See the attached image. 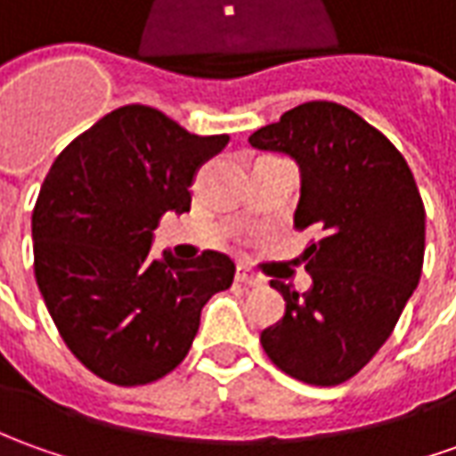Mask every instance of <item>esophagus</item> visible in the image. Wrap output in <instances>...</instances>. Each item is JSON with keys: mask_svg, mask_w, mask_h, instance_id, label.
Returning <instances> with one entry per match:
<instances>
[{"mask_svg": "<svg viewBox=\"0 0 456 456\" xmlns=\"http://www.w3.org/2000/svg\"><path fill=\"white\" fill-rule=\"evenodd\" d=\"M234 280L240 281V284H244V287H262V284H265V280H262L259 274H254V272H249V269L244 267L237 269Z\"/></svg>", "mask_w": 456, "mask_h": 456, "instance_id": "1", "label": "esophagus"}]
</instances>
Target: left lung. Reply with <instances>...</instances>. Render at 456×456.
I'll return each instance as SVG.
<instances>
[{
    "mask_svg": "<svg viewBox=\"0 0 456 456\" xmlns=\"http://www.w3.org/2000/svg\"><path fill=\"white\" fill-rule=\"evenodd\" d=\"M254 150L299 164L294 227L314 229L302 262L312 289L269 284L284 317L259 342L284 374L317 387L352 379L389 339L424 262V204L397 147L337 102H306L256 129Z\"/></svg>",
    "mask_w": 456,
    "mask_h": 456,
    "instance_id": "left-lung-1",
    "label": "left lung"
}]
</instances>
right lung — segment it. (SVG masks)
I'll list each match as a JSON object with an SVG mask.
<instances>
[{
  "instance_id": "1",
  "label": "right lung",
  "mask_w": 456,
  "mask_h": 456,
  "mask_svg": "<svg viewBox=\"0 0 456 456\" xmlns=\"http://www.w3.org/2000/svg\"><path fill=\"white\" fill-rule=\"evenodd\" d=\"M227 142L126 104L52 164L32 212L34 277L64 345L104 382L162 379L187 357L202 306L232 287L227 254L151 256L159 219L189 212L197 169Z\"/></svg>"
}]
</instances>
